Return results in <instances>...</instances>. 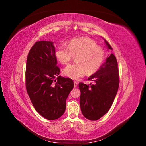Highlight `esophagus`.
Listing matches in <instances>:
<instances>
[{
  "label": "esophagus",
  "instance_id": "34e87169",
  "mask_svg": "<svg viewBox=\"0 0 146 146\" xmlns=\"http://www.w3.org/2000/svg\"><path fill=\"white\" fill-rule=\"evenodd\" d=\"M74 88H76L77 86V82L76 81H74Z\"/></svg>",
  "mask_w": 146,
  "mask_h": 146
}]
</instances>
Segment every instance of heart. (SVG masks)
I'll return each mask as SVG.
<instances>
[{"label":"heart","instance_id":"heart-1","mask_svg":"<svg viewBox=\"0 0 146 146\" xmlns=\"http://www.w3.org/2000/svg\"><path fill=\"white\" fill-rule=\"evenodd\" d=\"M56 58L62 64H68L75 55V63L68 65L64 70L68 77L77 79L86 72H96L102 64L105 56L104 50L94 40L88 37L74 38L68 46L61 44L56 48Z\"/></svg>","mask_w":146,"mask_h":146}]
</instances>
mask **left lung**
Segmentation results:
<instances>
[{
	"mask_svg": "<svg viewBox=\"0 0 146 146\" xmlns=\"http://www.w3.org/2000/svg\"><path fill=\"white\" fill-rule=\"evenodd\" d=\"M109 49L112 47L105 40ZM119 75L116 56L111 54L100 68L88 78L93 83H79L81 92L80 105L83 115L91 121H96L111 108L119 85Z\"/></svg>",
	"mask_w": 146,
	"mask_h": 146,
	"instance_id": "1",
	"label": "left lung"
}]
</instances>
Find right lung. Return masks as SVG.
I'll return each instance as SVG.
<instances>
[{
    "label": "right lung",
    "mask_w": 146,
    "mask_h": 146,
    "mask_svg": "<svg viewBox=\"0 0 146 146\" xmlns=\"http://www.w3.org/2000/svg\"><path fill=\"white\" fill-rule=\"evenodd\" d=\"M55 47L52 41L35 42L28 54L25 86L36 111L48 120L60 117L66 100L74 88L72 79L59 76Z\"/></svg>",
    "instance_id": "1"
}]
</instances>
